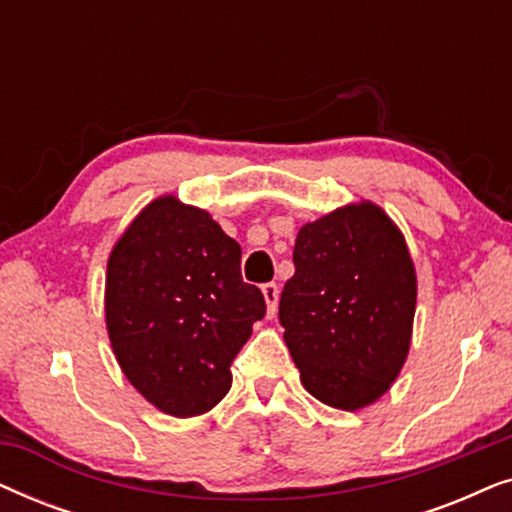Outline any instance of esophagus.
<instances>
[{
  "label": "esophagus",
  "instance_id": "esophagus-1",
  "mask_svg": "<svg viewBox=\"0 0 512 512\" xmlns=\"http://www.w3.org/2000/svg\"><path fill=\"white\" fill-rule=\"evenodd\" d=\"M263 298H265V310H268V319L277 314V300H279V289L277 284H263Z\"/></svg>",
  "mask_w": 512,
  "mask_h": 512
}]
</instances>
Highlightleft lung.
<instances>
[{
	"label": "left lung",
	"mask_w": 512,
	"mask_h": 512,
	"mask_svg": "<svg viewBox=\"0 0 512 512\" xmlns=\"http://www.w3.org/2000/svg\"><path fill=\"white\" fill-rule=\"evenodd\" d=\"M293 265L279 324L300 382L331 408H366L412 342L417 272L401 228L375 202H349L298 230Z\"/></svg>",
	"instance_id": "8db88e82"
}]
</instances>
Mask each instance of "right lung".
Wrapping results in <instances>:
<instances>
[{
	"label": "right lung",
	"mask_w": 512,
	"mask_h": 512,
	"mask_svg": "<svg viewBox=\"0 0 512 512\" xmlns=\"http://www.w3.org/2000/svg\"><path fill=\"white\" fill-rule=\"evenodd\" d=\"M242 249L205 209L167 193L118 237L107 261L104 321L128 382L165 415H205L228 394L230 363L263 319L242 282Z\"/></svg>",
	"instance_id": "obj_1"
}]
</instances>
